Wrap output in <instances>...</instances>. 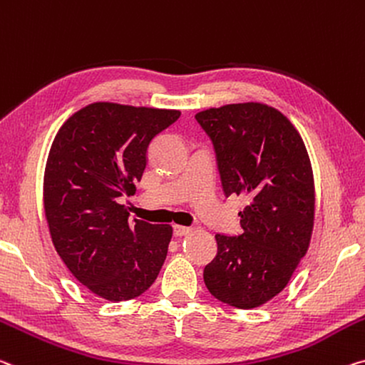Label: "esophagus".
Listing matches in <instances>:
<instances>
[{
    "instance_id": "34e87169",
    "label": "esophagus",
    "mask_w": 365,
    "mask_h": 365,
    "mask_svg": "<svg viewBox=\"0 0 365 365\" xmlns=\"http://www.w3.org/2000/svg\"><path fill=\"white\" fill-rule=\"evenodd\" d=\"M192 232V227H185V225H173V235L182 237Z\"/></svg>"
}]
</instances>
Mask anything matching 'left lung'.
I'll return each mask as SVG.
<instances>
[{
	"label": "left lung",
	"instance_id": "left-lung-1",
	"mask_svg": "<svg viewBox=\"0 0 365 365\" xmlns=\"http://www.w3.org/2000/svg\"><path fill=\"white\" fill-rule=\"evenodd\" d=\"M195 118L212 143L224 195L250 201L239 212L242 234H216L205 284L224 304L255 309L287 286L309 250L315 187L307 149L291 121L264 103H230Z\"/></svg>",
	"mask_w": 365,
	"mask_h": 365
}]
</instances>
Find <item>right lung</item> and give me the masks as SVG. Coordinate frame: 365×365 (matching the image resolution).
Wrapping results in <instances>:
<instances>
[{
  "mask_svg": "<svg viewBox=\"0 0 365 365\" xmlns=\"http://www.w3.org/2000/svg\"><path fill=\"white\" fill-rule=\"evenodd\" d=\"M178 117V110L96 102L56 133L43 177L45 216L58 255L96 296H141L164 264L172 227L128 222L120 198L135 195L149 144Z\"/></svg>",
  "mask_w": 365,
  "mask_h": 365,
  "instance_id": "add662e5",
  "label": "right lung"
}]
</instances>
